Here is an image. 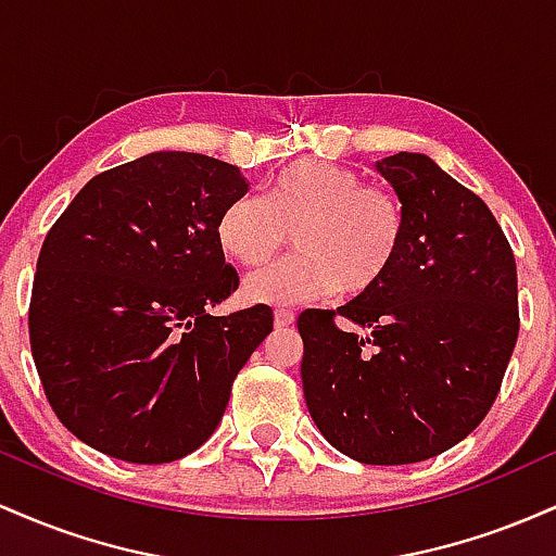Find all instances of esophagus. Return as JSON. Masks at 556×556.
I'll return each mask as SVG.
<instances>
[{
    "label": "esophagus",
    "mask_w": 556,
    "mask_h": 556,
    "mask_svg": "<svg viewBox=\"0 0 556 556\" xmlns=\"http://www.w3.org/2000/svg\"><path fill=\"white\" fill-rule=\"evenodd\" d=\"M292 321H295V314H292L290 308H277V311H274V324H277V327H290Z\"/></svg>",
    "instance_id": "34e87169"
}]
</instances>
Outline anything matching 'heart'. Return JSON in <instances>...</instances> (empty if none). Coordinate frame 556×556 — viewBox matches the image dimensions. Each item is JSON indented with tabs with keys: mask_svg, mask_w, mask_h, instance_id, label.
<instances>
[{
	"mask_svg": "<svg viewBox=\"0 0 556 556\" xmlns=\"http://www.w3.org/2000/svg\"><path fill=\"white\" fill-rule=\"evenodd\" d=\"M295 256L245 279L256 303H305L342 290L358 298L379 287L397 264L407 238L400 198L366 185L355 169L300 159L264 185V195H240L216 222V240L242 266H264L287 245Z\"/></svg>",
	"mask_w": 556,
	"mask_h": 556,
	"instance_id": "obj_1",
	"label": "heart"
}]
</instances>
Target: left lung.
<instances>
[{"mask_svg":"<svg viewBox=\"0 0 556 556\" xmlns=\"http://www.w3.org/2000/svg\"><path fill=\"white\" fill-rule=\"evenodd\" d=\"M376 169L405 206V248L376 290L298 316L300 376L331 446L407 465L463 442L494 405L520 331L518 266L486 203L429 156Z\"/></svg>","mask_w":556,"mask_h":556,"instance_id":"obj_1","label":"left lung"}]
</instances>
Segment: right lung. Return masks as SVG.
Here are the masks:
<instances>
[{"label":"right lung","instance_id":"1","mask_svg":"<svg viewBox=\"0 0 556 556\" xmlns=\"http://www.w3.org/2000/svg\"><path fill=\"white\" fill-rule=\"evenodd\" d=\"M248 193L238 167L156 151L83 185L47 232L28 308L49 405L80 442L125 463L198 450L274 327L269 305L208 308L238 290L216 222Z\"/></svg>","mask_w":556,"mask_h":556}]
</instances>
